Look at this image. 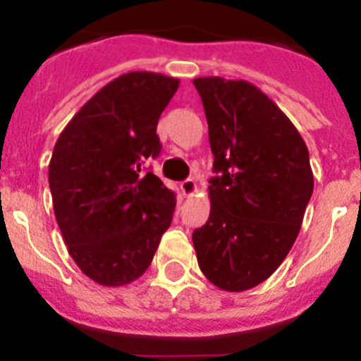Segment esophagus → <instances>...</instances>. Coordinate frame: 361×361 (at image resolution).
I'll use <instances>...</instances> for the list:
<instances>
[{
    "instance_id": "34e87169",
    "label": "esophagus",
    "mask_w": 361,
    "mask_h": 361,
    "mask_svg": "<svg viewBox=\"0 0 361 361\" xmlns=\"http://www.w3.org/2000/svg\"><path fill=\"white\" fill-rule=\"evenodd\" d=\"M180 188H181V192H183V196H192V194L197 190V185H196V181L188 178V180L181 181Z\"/></svg>"
}]
</instances>
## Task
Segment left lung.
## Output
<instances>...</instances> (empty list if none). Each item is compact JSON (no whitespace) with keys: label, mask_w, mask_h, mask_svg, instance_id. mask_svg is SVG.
Masks as SVG:
<instances>
[{"label":"left lung","mask_w":361,"mask_h":361,"mask_svg":"<svg viewBox=\"0 0 361 361\" xmlns=\"http://www.w3.org/2000/svg\"><path fill=\"white\" fill-rule=\"evenodd\" d=\"M208 123L214 171L210 217L192 233L215 287H257L287 258L313 192L310 154L278 104L245 80H194Z\"/></svg>","instance_id":"1"}]
</instances>
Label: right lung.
Listing matches in <instances>:
<instances>
[{"label": "right lung", "mask_w": 361, "mask_h": 361, "mask_svg": "<svg viewBox=\"0 0 361 361\" xmlns=\"http://www.w3.org/2000/svg\"><path fill=\"white\" fill-rule=\"evenodd\" d=\"M180 80L131 71L97 90L60 133L49 160L53 210L83 274L123 287L151 265L174 194L142 161L160 153L157 124Z\"/></svg>", "instance_id": "right-lung-1"}]
</instances>
